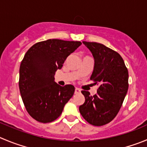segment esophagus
<instances>
[{
    "mask_svg": "<svg viewBox=\"0 0 147 147\" xmlns=\"http://www.w3.org/2000/svg\"><path fill=\"white\" fill-rule=\"evenodd\" d=\"M80 90L79 88H75V94H80Z\"/></svg>",
    "mask_w": 147,
    "mask_h": 147,
    "instance_id": "esophagus-1",
    "label": "esophagus"
}]
</instances>
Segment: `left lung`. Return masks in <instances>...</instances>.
I'll return each mask as SVG.
<instances>
[{
    "label": "left lung",
    "mask_w": 147,
    "mask_h": 147,
    "mask_svg": "<svg viewBox=\"0 0 147 147\" xmlns=\"http://www.w3.org/2000/svg\"><path fill=\"white\" fill-rule=\"evenodd\" d=\"M94 58L90 80L100 84L97 93L82 90L85 102L79 107L83 118L95 126L110 123L117 115L128 89V71L117 52L105 45L83 41Z\"/></svg>",
    "instance_id": "left-lung-1"
}]
</instances>
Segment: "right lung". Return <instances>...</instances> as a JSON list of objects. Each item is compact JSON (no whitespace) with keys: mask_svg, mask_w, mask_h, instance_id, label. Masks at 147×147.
<instances>
[{"mask_svg":"<svg viewBox=\"0 0 147 147\" xmlns=\"http://www.w3.org/2000/svg\"><path fill=\"white\" fill-rule=\"evenodd\" d=\"M80 41L49 39L35 43L24 55L20 68V94L29 115L37 121L57 120L75 92L72 85L61 86L54 75Z\"/></svg>","mask_w":147,"mask_h":147,"instance_id":"1","label":"right lung"}]
</instances>
